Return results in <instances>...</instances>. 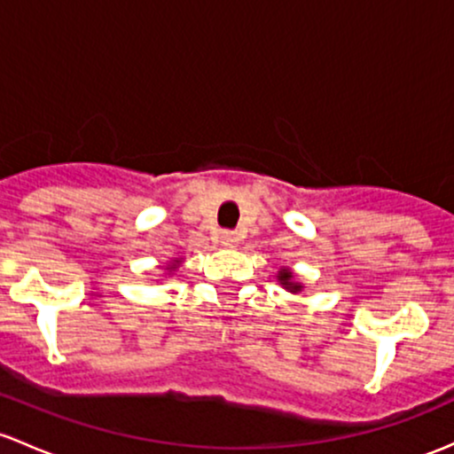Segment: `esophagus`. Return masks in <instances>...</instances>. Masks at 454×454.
I'll return each mask as SVG.
<instances>
[{
    "instance_id": "34e87169",
    "label": "esophagus",
    "mask_w": 454,
    "mask_h": 454,
    "mask_svg": "<svg viewBox=\"0 0 454 454\" xmlns=\"http://www.w3.org/2000/svg\"><path fill=\"white\" fill-rule=\"evenodd\" d=\"M217 239H219V243H222V246L232 247L237 241H239V237H237V232H232V231H222V232H219Z\"/></svg>"
}]
</instances>
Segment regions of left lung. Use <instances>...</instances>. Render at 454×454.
Instances as JSON below:
<instances>
[{
	"label": "left lung",
	"mask_w": 454,
	"mask_h": 454,
	"mask_svg": "<svg viewBox=\"0 0 454 454\" xmlns=\"http://www.w3.org/2000/svg\"><path fill=\"white\" fill-rule=\"evenodd\" d=\"M278 280H280V283H283V285H287V289H291V291H300V285L289 283V280H291V271H289V270H283V271H280Z\"/></svg>",
	"instance_id": "1"
}]
</instances>
